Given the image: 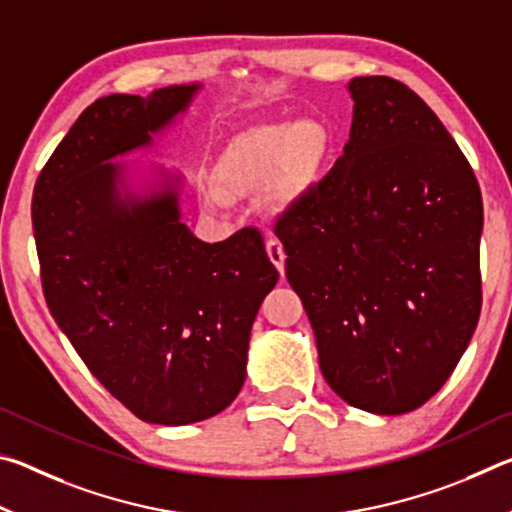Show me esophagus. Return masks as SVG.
<instances>
[{"instance_id": "obj_1", "label": "esophagus", "mask_w": 512, "mask_h": 512, "mask_svg": "<svg viewBox=\"0 0 512 512\" xmlns=\"http://www.w3.org/2000/svg\"><path fill=\"white\" fill-rule=\"evenodd\" d=\"M266 253H268V257H271V262L275 264V268L280 273H284V248H282V244L280 241H277L275 237H268L266 239Z\"/></svg>"}]
</instances>
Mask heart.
Instances as JSON below:
<instances>
[{
  "label": "heart",
  "instance_id": "obj_1",
  "mask_svg": "<svg viewBox=\"0 0 512 512\" xmlns=\"http://www.w3.org/2000/svg\"><path fill=\"white\" fill-rule=\"evenodd\" d=\"M329 149V135L316 121H282V124L257 126L237 135L223 151L214 167L219 189L205 192V203L223 207L226 194H241L271 180V192L277 201H289L305 192Z\"/></svg>",
  "mask_w": 512,
  "mask_h": 512
}]
</instances>
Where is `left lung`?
Masks as SVG:
<instances>
[{"label":"left lung","mask_w":512,"mask_h":512,"mask_svg":"<svg viewBox=\"0 0 512 512\" xmlns=\"http://www.w3.org/2000/svg\"><path fill=\"white\" fill-rule=\"evenodd\" d=\"M350 142L275 223L329 388L400 415L440 391L481 314V189L443 121L391 76L350 81Z\"/></svg>","instance_id":"1"}]
</instances>
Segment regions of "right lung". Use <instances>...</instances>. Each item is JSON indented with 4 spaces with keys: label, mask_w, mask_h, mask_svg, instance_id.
Returning a JSON list of instances; mask_svg holds the SVG:
<instances>
[{
    "label": "right lung",
    "mask_w": 512,
    "mask_h": 512,
    "mask_svg": "<svg viewBox=\"0 0 512 512\" xmlns=\"http://www.w3.org/2000/svg\"><path fill=\"white\" fill-rule=\"evenodd\" d=\"M196 90L94 101L42 167L31 203L51 316L112 397L169 427L235 400L250 327L280 275L257 228L196 239L180 223L178 189L119 198L110 160L149 144Z\"/></svg>",
    "instance_id": "obj_1"
}]
</instances>
